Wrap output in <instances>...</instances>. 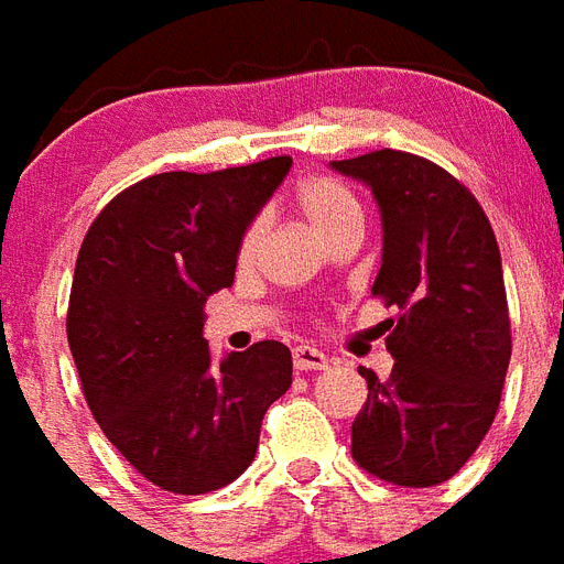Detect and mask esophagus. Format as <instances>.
<instances>
[{"label":"esophagus","instance_id":"1","mask_svg":"<svg viewBox=\"0 0 564 564\" xmlns=\"http://www.w3.org/2000/svg\"><path fill=\"white\" fill-rule=\"evenodd\" d=\"M293 365H295V370H302V373H311V370H325V367H328V356H325L323 349H316V346H295Z\"/></svg>","mask_w":564,"mask_h":564}]
</instances>
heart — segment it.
I'll return each mask as SVG.
<instances>
[{"label": "heart", "mask_w": 564, "mask_h": 564, "mask_svg": "<svg viewBox=\"0 0 564 564\" xmlns=\"http://www.w3.org/2000/svg\"><path fill=\"white\" fill-rule=\"evenodd\" d=\"M295 206L302 212V218L319 232L325 241L335 239L337 232L346 227H361V206H358L356 194L346 185H340L337 178L316 176L307 178L295 187ZM262 241L260 224H250L245 229L239 245V260L250 262L257 257Z\"/></svg>", "instance_id": "1"}]
</instances>
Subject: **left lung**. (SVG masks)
<instances>
[{
  "instance_id": "8db88e82",
  "label": "left lung",
  "mask_w": 564,
  "mask_h": 564,
  "mask_svg": "<svg viewBox=\"0 0 564 564\" xmlns=\"http://www.w3.org/2000/svg\"><path fill=\"white\" fill-rule=\"evenodd\" d=\"M370 187L382 215V265L370 293L388 319L391 377L367 367L352 457L400 487L448 481L490 431L511 361V319L494 227L466 187L419 154L332 161Z\"/></svg>"
}]
</instances>
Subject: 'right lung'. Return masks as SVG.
<instances>
[{
    "label": "right lung",
    "instance_id": "1",
    "mask_svg": "<svg viewBox=\"0 0 564 564\" xmlns=\"http://www.w3.org/2000/svg\"><path fill=\"white\" fill-rule=\"evenodd\" d=\"M293 158L218 173H161L110 199L83 239L68 346L104 436L161 490L197 496L236 481L262 415L293 386L278 340L215 358L203 307L236 281L245 229Z\"/></svg>",
    "mask_w": 564,
    "mask_h": 564
}]
</instances>
